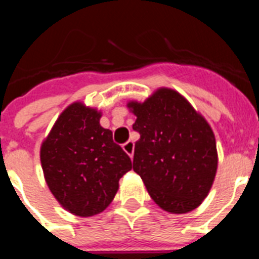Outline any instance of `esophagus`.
Returning <instances> with one entry per match:
<instances>
[{"label":"esophagus","instance_id":"obj_1","mask_svg":"<svg viewBox=\"0 0 259 259\" xmlns=\"http://www.w3.org/2000/svg\"><path fill=\"white\" fill-rule=\"evenodd\" d=\"M123 150L127 153L130 157H134V150H135V144L134 141H127L125 144H123Z\"/></svg>","mask_w":259,"mask_h":259}]
</instances>
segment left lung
Segmentation results:
<instances>
[{"instance_id":"left-lung-1","label":"left lung","mask_w":259,"mask_h":259,"mask_svg":"<svg viewBox=\"0 0 259 259\" xmlns=\"http://www.w3.org/2000/svg\"><path fill=\"white\" fill-rule=\"evenodd\" d=\"M136 115L132 128L134 171L158 206L172 214L194 210L214 182L218 153L209 123L174 89H157L146 101L127 105Z\"/></svg>"}]
</instances>
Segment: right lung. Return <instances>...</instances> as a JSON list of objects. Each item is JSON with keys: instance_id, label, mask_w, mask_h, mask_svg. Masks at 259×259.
I'll use <instances>...</instances> for the list:
<instances>
[{"instance_id": "add662e5", "label": "right lung", "mask_w": 259, "mask_h": 259, "mask_svg": "<svg viewBox=\"0 0 259 259\" xmlns=\"http://www.w3.org/2000/svg\"><path fill=\"white\" fill-rule=\"evenodd\" d=\"M101 113L81 102L63 110L41 145L45 180L62 206L77 217L104 211L114 200L131 158L101 127Z\"/></svg>"}]
</instances>
